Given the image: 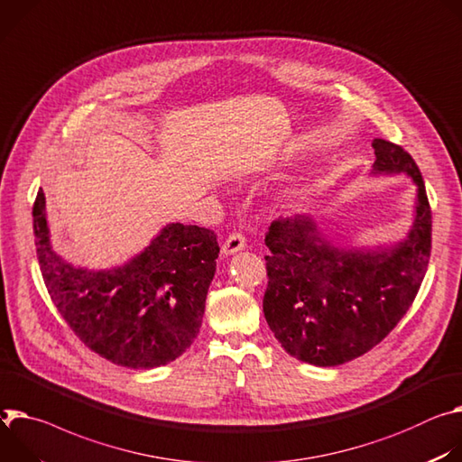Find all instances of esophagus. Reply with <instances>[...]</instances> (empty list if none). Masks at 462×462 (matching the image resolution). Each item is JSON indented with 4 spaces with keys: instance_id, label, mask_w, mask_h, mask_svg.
I'll return each instance as SVG.
<instances>
[{
    "instance_id": "obj_1",
    "label": "esophagus",
    "mask_w": 462,
    "mask_h": 462,
    "mask_svg": "<svg viewBox=\"0 0 462 462\" xmlns=\"http://www.w3.org/2000/svg\"><path fill=\"white\" fill-rule=\"evenodd\" d=\"M245 244H247L245 236H244L242 233L235 231V233H231V235L226 238V242H224V245H222V253H224V254H233V253L244 249Z\"/></svg>"
}]
</instances>
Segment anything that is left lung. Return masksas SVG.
I'll return each instance as SVG.
<instances>
[{
    "label": "left lung",
    "instance_id": "1",
    "mask_svg": "<svg viewBox=\"0 0 462 462\" xmlns=\"http://www.w3.org/2000/svg\"><path fill=\"white\" fill-rule=\"evenodd\" d=\"M374 172H405L417 183L415 224L393 249L332 245L310 217H279L266 233L264 318L300 362L334 367L376 346L405 316L431 254V208L422 174L400 144L374 139Z\"/></svg>",
    "mask_w": 462,
    "mask_h": 462
}]
</instances>
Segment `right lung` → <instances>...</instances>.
<instances>
[{"instance_id": "1", "label": "right lung", "mask_w": 462, "mask_h": 462, "mask_svg": "<svg viewBox=\"0 0 462 462\" xmlns=\"http://www.w3.org/2000/svg\"><path fill=\"white\" fill-rule=\"evenodd\" d=\"M32 229L51 300L89 350L121 367L152 369L196 339L220 253L215 231L171 224L128 264L88 272L51 249L42 189Z\"/></svg>"}]
</instances>
